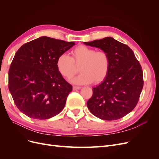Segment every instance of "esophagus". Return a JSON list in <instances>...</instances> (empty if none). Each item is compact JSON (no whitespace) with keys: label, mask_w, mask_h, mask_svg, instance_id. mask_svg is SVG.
<instances>
[{"label":"esophagus","mask_w":159,"mask_h":159,"mask_svg":"<svg viewBox=\"0 0 159 159\" xmlns=\"http://www.w3.org/2000/svg\"><path fill=\"white\" fill-rule=\"evenodd\" d=\"M81 89V87H80V86H73V90L75 91L77 89Z\"/></svg>","instance_id":"1"}]
</instances>
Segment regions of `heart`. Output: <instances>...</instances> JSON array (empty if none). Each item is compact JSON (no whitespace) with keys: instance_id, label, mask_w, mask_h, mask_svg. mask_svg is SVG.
<instances>
[{"instance_id":"obj_1","label":"heart","mask_w":159,"mask_h":159,"mask_svg":"<svg viewBox=\"0 0 159 159\" xmlns=\"http://www.w3.org/2000/svg\"><path fill=\"white\" fill-rule=\"evenodd\" d=\"M110 58L104 50L95 51L92 48L84 45L77 46L70 52V56L65 54L60 55L56 61L59 73L66 78H71L80 67L81 74L71 80L72 83L78 85L100 83L109 72Z\"/></svg>"}]
</instances>
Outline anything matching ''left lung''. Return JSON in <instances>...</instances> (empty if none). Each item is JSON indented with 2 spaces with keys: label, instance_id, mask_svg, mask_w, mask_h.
Wrapping results in <instances>:
<instances>
[{
  "label": "left lung",
  "instance_id": "8db88e82",
  "mask_svg": "<svg viewBox=\"0 0 159 159\" xmlns=\"http://www.w3.org/2000/svg\"><path fill=\"white\" fill-rule=\"evenodd\" d=\"M84 44L109 54V72L103 82L93 88L87 102L90 112L106 121L121 119L135 107L143 87L141 66L130 48L111 37Z\"/></svg>",
  "mask_w": 159,
  "mask_h": 159
}]
</instances>
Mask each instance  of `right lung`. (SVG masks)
<instances>
[{"label": "right lung", "mask_w": 159, "mask_h": 159, "mask_svg": "<svg viewBox=\"0 0 159 159\" xmlns=\"http://www.w3.org/2000/svg\"><path fill=\"white\" fill-rule=\"evenodd\" d=\"M73 42L42 36L16 52L8 71V89L18 109L26 116L47 119L63 110L72 86L57 71V57Z\"/></svg>", "instance_id": "right-lung-1"}]
</instances>
